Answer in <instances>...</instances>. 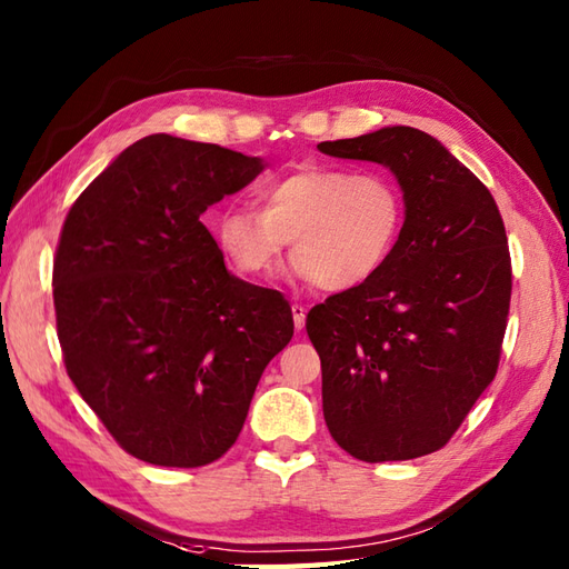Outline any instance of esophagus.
<instances>
[{"label":"esophagus","mask_w":569,"mask_h":569,"mask_svg":"<svg viewBox=\"0 0 569 569\" xmlns=\"http://www.w3.org/2000/svg\"><path fill=\"white\" fill-rule=\"evenodd\" d=\"M291 312H293L296 330H303V328H306V308L300 306V303H293V306H291Z\"/></svg>","instance_id":"34e87169"}]
</instances>
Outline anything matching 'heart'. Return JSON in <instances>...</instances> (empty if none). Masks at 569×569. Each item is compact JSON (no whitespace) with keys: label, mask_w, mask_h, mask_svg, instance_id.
Returning a JSON list of instances; mask_svg holds the SVG:
<instances>
[{"label":"heart","mask_w":569,"mask_h":569,"mask_svg":"<svg viewBox=\"0 0 569 569\" xmlns=\"http://www.w3.org/2000/svg\"><path fill=\"white\" fill-rule=\"evenodd\" d=\"M259 198L261 212L227 208L212 222L222 259L244 278L269 276L293 241L298 276L320 291H352L389 263L403 232V196L379 171L306 166L266 183Z\"/></svg>","instance_id":"b5f03b06"}]
</instances>
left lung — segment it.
Returning <instances> with one entry per match:
<instances>
[{"instance_id":"left-lung-1","label":"left lung","mask_w":569,"mask_h":569,"mask_svg":"<svg viewBox=\"0 0 569 569\" xmlns=\"http://www.w3.org/2000/svg\"><path fill=\"white\" fill-rule=\"evenodd\" d=\"M318 149L386 166L406 204L389 263L369 283L308 312L325 422L361 462L430 455L497 377L511 303L499 208L467 166L413 127H383Z\"/></svg>"}]
</instances>
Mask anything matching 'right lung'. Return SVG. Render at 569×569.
<instances>
[{
	"label": "right lung",
	"mask_w": 569,
	"mask_h": 569,
	"mask_svg": "<svg viewBox=\"0 0 569 569\" xmlns=\"http://www.w3.org/2000/svg\"><path fill=\"white\" fill-rule=\"evenodd\" d=\"M259 156L151 134L82 190L53 261L70 381L122 450L202 467L239 438L293 312L227 271L200 214L263 171Z\"/></svg>",
	"instance_id": "right-lung-1"
}]
</instances>
